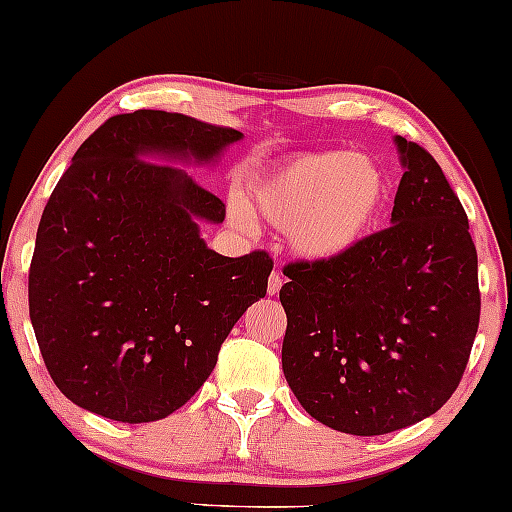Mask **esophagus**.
Returning <instances> with one entry per match:
<instances>
[{
	"instance_id": "esophagus-1",
	"label": "esophagus",
	"mask_w": 512,
	"mask_h": 512,
	"mask_svg": "<svg viewBox=\"0 0 512 512\" xmlns=\"http://www.w3.org/2000/svg\"><path fill=\"white\" fill-rule=\"evenodd\" d=\"M282 275L280 272H270V277H268V296H275V294H280V289H282Z\"/></svg>"
}]
</instances>
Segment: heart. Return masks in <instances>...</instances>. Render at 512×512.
I'll return each mask as SVG.
<instances>
[{"mask_svg": "<svg viewBox=\"0 0 512 512\" xmlns=\"http://www.w3.org/2000/svg\"><path fill=\"white\" fill-rule=\"evenodd\" d=\"M388 202V178L376 159L350 150L291 155L263 171L251 185L249 207L232 197L230 214L249 228L265 221L284 228L298 258L329 263L367 240Z\"/></svg>", "mask_w": 512, "mask_h": 512, "instance_id": "b5f03b06", "label": "heart"}]
</instances>
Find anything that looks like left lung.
<instances>
[{
	"instance_id": "1",
	"label": "left lung",
	"mask_w": 512,
	"mask_h": 512,
	"mask_svg": "<svg viewBox=\"0 0 512 512\" xmlns=\"http://www.w3.org/2000/svg\"><path fill=\"white\" fill-rule=\"evenodd\" d=\"M402 181L390 228L348 256L291 263L282 369L324 426L386 435L435 414L459 388L480 324L477 251L440 164L395 136Z\"/></svg>"
}]
</instances>
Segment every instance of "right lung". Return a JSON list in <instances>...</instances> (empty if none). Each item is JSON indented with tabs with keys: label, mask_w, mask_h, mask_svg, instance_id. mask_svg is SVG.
I'll list each match as a JSON object with an SVG mask.
<instances>
[{
	"label": "right lung",
	"mask_w": 512,
	"mask_h": 512,
	"mask_svg": "<svg viewBox=\"0 0 512 512\" xmlns=\"http://www.w3.org/2000/svg\"><path fill=\"white\" fill-rule=\"evenodd\" d=\"M242 138L164 110L115 115L79 145L46 202L30 263V320L58 390L122 423L174 414L265 296L272 258H230L199 237L225 204L181 164Z\"/></svg>",
	"instance_id": "right-lung-1"
}]
</instances>
